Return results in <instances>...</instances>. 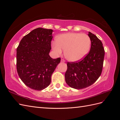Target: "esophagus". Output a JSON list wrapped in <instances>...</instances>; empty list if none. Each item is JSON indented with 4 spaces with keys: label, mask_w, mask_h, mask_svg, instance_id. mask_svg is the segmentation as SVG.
Here are the masks:
<instances>
[{
    "label": "esophagus",
    "mask_w": 120,
    "mask_h": 120,
    "mask_svg": "<svg viewBox=\"0 0 120 120\" xmlns=\"http://www.w3.org/2000/svg\"><path fill=\"white\" fill-rule=\"evenodd\" d=\"M61 62H65V60L63 59H61Z\"/></svg>",
    "instance_id": "34e87169"
}]
</instances>
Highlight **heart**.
<instances>
[{
	"mask_svg": "<svg viewBox=\"0 0 120 120\" xmlns=\"http://www.w3.org/2000/svg\"><path fill=\"white\" fill-rule=\"evenodd\" d=\"M52 49L57 54L64 50L66 59L75 62L83 59L88 53L90 47L89 36L81 33H67L59 35L56 41L52 43Z\"/></svg>",
	"mask_w": 120,
	"mask_h": 120,
	"instance_id": "heart-1",
	"label": "heart"
}]
</instances>
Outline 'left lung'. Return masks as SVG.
I'll use <instances>...</instances> for the list:
<instances>
[{
    "label": "left lung",
    "instance_id": "1",
    "mask_svg": "<svg viewBox=\"0 0 120 120\" xmlns=\"http://www.w3.org/2000/svg\"><path fill=\"white\" fill-rule=\"evenodd\" d=\"M91 41L89 53L77 62L68 63L65 81L72 88L79 90L93 85L100 77L103 66L105 50L97 36L89 32Z\"/></svg>",
    "mask_w": 120,
    "mask_h": 120
}]
</instances>
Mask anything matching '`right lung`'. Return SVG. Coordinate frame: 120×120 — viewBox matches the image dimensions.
Returning a JSON list of instances; mask_svg holds the SVG:
<instances>
[{
	"label": "right lung",
	"mask_w": 120,
	"mask_h": 120,
	"mask_svg": "<svg viewBox=\"0 0 120 120\" xmlns=\"http://www.w3.org/2000/svg\"><path fill=\"white\" fill-rule=\"evenodd\" d=\"M53 30L38 27L22 38L16 49L17 73L24 84L41 90L51 82L52 75L60 58L49 55Z\"/></svg>",
	"instance_id": "right-lung-1"
}]
</instances>
